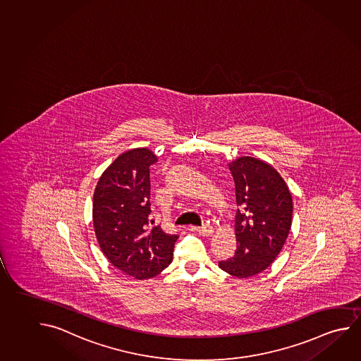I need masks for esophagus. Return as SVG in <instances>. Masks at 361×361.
Segmentation results:
<instances>
[{"label":"esophagus","mask_w":361,"mask_h":361,"mask_svg":"<svg viewBox=\"0 0 361 361\" xmlns=\"http://www.w3.org/2000/svg\"><path fill=\"white\" fill-rule=\"evenodd\" d=\"M193 231H196L197 233L203 235V236H208V235L214 233V228H212V226H209V225H204V226L202 227H195Z\"/></svg>","instance_id":"esophagus-1"}]
</instances>
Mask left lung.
<instances>
[{"label": "left lung", "instance_id": "8db88e82", "mask_svg": "<svg viewBox=\"0 0 361 361\" xmlns=\"http://www.w3.org/2000/svg\"><path fill=\"white\" fill-rule=\"evenodd\" d=\"M235 183L236 251L219 267L236 278L259 274L279 255L292 226L293 200L271 165L252 157L228 163Z\"/></svg>", "mask_w": 361, "mask_h": 361}]
</instances>
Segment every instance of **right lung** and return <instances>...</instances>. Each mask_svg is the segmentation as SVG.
Segmentation results:
<instances>
[{
  "label": "right lung",
  "mask_w": 361,
  "mask_h": 361,
  "mask_svg": "<svg viewBox=\"0 0 361 361\" xmlns=\"http://www.w3.org/2000/svg\"><path fill=\"white\" fill-rule=\"evenodd\" d=\"M158 157L147 147L118 155L98 179L93 193V226L104 257L135 279L160 274L173 260L177 235L149 228L150 171Z\"/></svg>",
  "instance_id": "1"
}]
</instances>
